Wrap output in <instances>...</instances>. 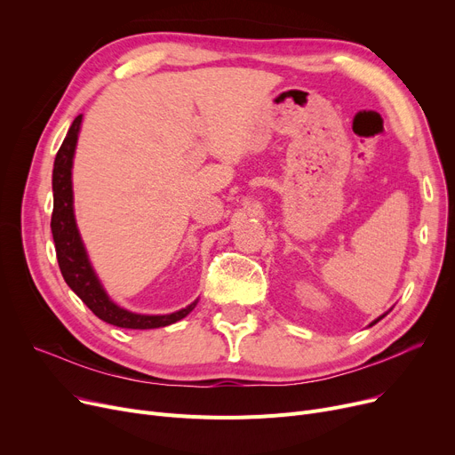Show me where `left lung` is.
Returning <instances> with one entry per match:
<instances>
[{
    "instance_id": "1",
    "label": "left lung",
    "mask_w": 455,
    "mask_h": 455,
    "mask_svg": "<svg viewBox=\"0 0 455 455\" xmlns=\"http://www.w3.org/2000/svg\"><path fill=\"white\" fill-rule=\"evenodd\" d=\"M379 319H381V317H379ZM379 319H376V321H374V323H378V321H379Z\"/></svg>"
}]
</instances>
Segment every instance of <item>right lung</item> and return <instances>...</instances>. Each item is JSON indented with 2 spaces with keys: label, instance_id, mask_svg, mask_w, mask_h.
I'll use <instances>...</instances> for the list:
<instances>
[{
  "label": "right lung",
  "instance_id": "right-lung-1",
  "mask_svg": "<svg viewBox=\"0 0 455 455\" xmlns=\"http://www.w3.org/2000/svg\"><path fill=\"white\" fill-rule=\"evenodd\" d=\"M83 114H79L74 124H71L62 146L55 156L53 164V213H52V232L57 251V259L60 273L71 290L77 297L92 309L93 315H98L101 321L119 326V328H132V330H148L173 324L184 319L196 302L180 312L170 315H138L131 314L127 309L116 306L107 293L103 291L101 283L90 267L83 242L77 232V225L74 220V196H71V160H74V151L77 143V134L81 127Z\"/></svg>",
  "mask_w": 455,
  "mask_h": 455
}]
</instances>
